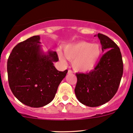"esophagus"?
<instances>
[{"label": "esophagus", "mask_w": 133, "mask_h": 133, "mask_svg": "<svg viewBox=\"0 0 133 133\" xmlns=\"http://www.w3.org/2000/svg\"><path fill=\"white\" fill-rule=\"evenodd\" d=\"M72 73H73V71L71 69H69L68 70V74H72Z\"/></svg>", "instance_id": "34e87169"}]
</instances>
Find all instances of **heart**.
<instances>
[{"label": "heart", "instance_id": "b5f03b06", "mask_svg": "<svg viewBox=\"0 0 133 133\" xmlns=\"http://www.w3.org/2000/svg\"><path fill=\"white\" fill-rule=\"evenodd\" d=\"M64 53L68 60L73 62V67L75 70L86 72L96 66L101 58L102 49L98 44L80 41L65 46ZM58 56L60 60L64 61L61 53H59Z\"/></svg>", "mask_w": 133, "mask_h": 133}]
</instances>
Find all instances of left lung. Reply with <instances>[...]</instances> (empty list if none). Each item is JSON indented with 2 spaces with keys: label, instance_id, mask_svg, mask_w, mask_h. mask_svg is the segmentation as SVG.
I'll return each instance as SVG.
<instances>
[{
  "label": "left lung",
  "instance_id": "obj_1",
  "mask_svg": "<svg viewBox=\"0 0 133 133\" xmlns=\"http://www.w3.org/2000/svg\"><path fill=\"white\" fill-rule=\"evenodd\" d=\"M98 37L102 51L106 52L93 70L76 74L75 95L80 103L89 107L103 105L115 96L124 70L121 52L116 43L101 33Z\"/></svg>",
  "mask_w": 133,
  "mask_h": 133
}]
</instances>
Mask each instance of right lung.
Returning a JSON list of instances; mask_svg holds the SVG:
<instances>
[{"mask_svg": "<svg viewBox=\"0 0 133 133\" xmlns=\"http://www.w3.org/2000/svg\"><path fill=\"white\" fill-rule=\"evenodd\" d=\"M39 35L20 42L12 50L7 63L9 88L21 102L41 108L55 98L58 87L68 70L59 71L53 62L58 60L56 51L45 54Z\"/></svg>", "mask_w": 133, "mask_h": 133, "instance_id": "add662e5", "label": "right lung"}]
</instances>
